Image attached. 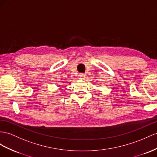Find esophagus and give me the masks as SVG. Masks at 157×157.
<instances>
[{
	"instance_id": "obj_1",
	"label": "esophagus",
	"mask_w": 157,
	"mask_h": 157,
	"mask_svg": "<svg viewBox=\"0 0 157 157\" xmlns=\"http://www.w3.org/2000/svg\"><path fill=\"white\" fill-rule=\"evenodd\" d=\"M78 78L80 79H83L85 78V75H84V74H80L78 75Z\"/></svg>"
}]
</instances>
